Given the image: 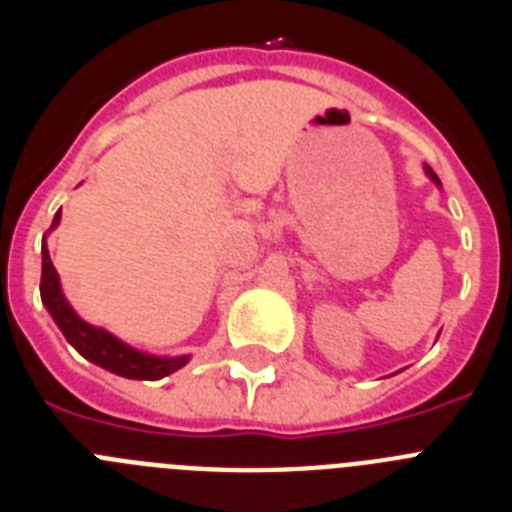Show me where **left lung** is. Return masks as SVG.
<instances>
[{
  "label": "left lung",
  "mask_w": 512,
  "mask_h": 512,
  "mask_svg": "<svg viewBox=\"0 0 512 512\" xmlns=\"http://www.w3.org/2000/svg\"><path fill=\"white\" fill-rule=\"evenodd\" d=\"M425 174H428V179H431V182L436 184V187H441V182H438V176L433 174V169H431V166H425Z\"/></svg>",
  "instance_id": "obj_1"
}]
</instances>
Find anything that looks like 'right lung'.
I'll use <instances>...</instances> for the list:
<instances>
[{
	"instance_id": "right-lung-1",
	"label": "right lung",
	"mask_w": 512,
	"mask_h": 512,
	"mask_svg": "<svg viewBox=\"0 0 512 512\" xmlns=\"http://www.w3.org/2000/svg\"><path fill=\"white\" fill-rule=\"evenodd\" d=\"M61 223V210L53 217L51 230L58 228ZM43 274H40V300H43L45 310L51 312L53 323L58 325V330L63 333V338L71 343V346L79 351L81 356L92 364L102 366L107 372L117 374V377L125 379H164L169 374L179 372L182 366H187L189 356H156L146 354V351H138V348L128 346L125 341H120L117 336H112L110 330L99 328V325L87 323V320L79 318V312L71 307V302L66 300L61 289V279H58V271L51 261V253H48V243L43 238Z\"/></svg>"
}]
</instances>
